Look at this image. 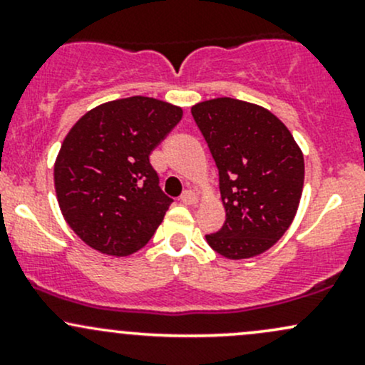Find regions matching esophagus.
<instances>
[{
    "mask_svg": "<svg viewBox=\"0 0 365 365\" xmlns=\"http://www.w3.org/2000/svg\"><path fill=\"white\" fill-rule=\"evenodd\" d=\"M180 200H182L183 204H195L197 195L192 190H185L182 195H180Z\"/></svg>",
    "mask_w": 365,
    "mask_h": 365,
    "instance_id": "34e87169",
    "label": "esophagus"
}]
</instances>
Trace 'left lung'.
<instances>
[{
    "instance_id": "left-lung-1",
    "label": "left lung",
    "mask_w": 365,
    "mask_h": 365,
    "mask_svg": "<svg viewBox=\"0 0 365 365\" xmlns=\"http://www.w3.org/2000/svg\"><path fill=\"white\" fill-rule=\"evenodd\" d=\"M217 171L225 225L206 235L226 259H249L284 235L304 188V154L290 130L266 108L233 98L192 106Z\"/></svg>"
}]
</instances>
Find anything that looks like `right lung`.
Returning a JSON list of instances; mask_svg holds the SVG:
<instances>
[{
	"mask_svg": "<svg viewBox=\"0 0 365 365\" xmlns=\"http://www.w3.org/2000/svg\"><path fill=\"white\" fill-rule=\"evenodd\" d=\"M182 108L144 96L87 111L63 140L54 188L66 223L92 249L123 257L153 238L173 199L149 156Z\"/></svg>",
	"mask_w": 365,
	"mask_h": 365,
	"instance_id": "obj_1",
	"label": "right lung"
}]
</instances>
